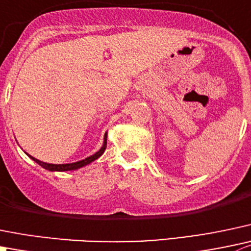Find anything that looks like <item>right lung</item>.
<instances>
[{
  "instance_id": "add662e5",
  "label": "right lung",
  "mask_w": 251,
  "mask_h": 251,
  "mask_svg": "<svg viewBox=\"0 0 251 251\" xmlns=\"http://www.w3.org/2000/svg\"><path fill=\"white\" fill-rule=\"evenodd\" d=\"M105 148H106V137H104L103 147H101L98 152L94 153V154L91 155V157L86 158V159L79 160V162H76V163H70V164H49V163H44V162H41V160L35 159V158L31 157V155H29V154L28 155L31 158V159L35 160L39 165H41L44 169L51 170V172H66V170L78 169V168H82V167H84V165L89 164V163H92L93 160H96L97 158L100 157V155L104 153V151H105Z\"/></svg>"
}]
</instances>
